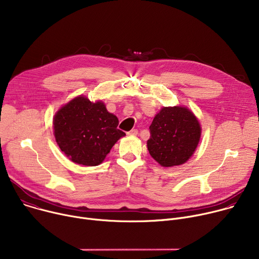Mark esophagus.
I'll use <instances>...</instances> for the list:
<instances>
[{
  "mask_svg": "<svg viewBox=\"0 0 259 259\" xmlns=\"http://www.w3.org/2000/svg\"><path fill=\"white\" fill-rule=\"evenodd\" d=\"M128 134H129V135H137V134H138V130H137V129H132V130H130V131L128 132Z\"/></svg>",
  "mask_w": 259,
  "mask_h": 259,
  "instance_id": "esophagus-1",
  "label": "esophagus"
}]
</instances>
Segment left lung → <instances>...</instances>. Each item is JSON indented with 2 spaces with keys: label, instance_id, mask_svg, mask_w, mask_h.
<instances>
[{
  "label": "left lung",
  "instance_id": "8db88e82",
  "mask_svg": "<svg viewBox=\"0 0 259 259\" xmlns=\"http://www.w3.org/2000/svg\"><path fill=\"white\" fill-rule=\"evenodd\" d=\"M148 150L163 167L178 166L195 152L201 128L194 113L183 106L163 107L150 126Z\"/></svg>",
  "mask_w": 259,
  "mask_h": 259
}]
</instances>
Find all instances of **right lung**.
Instances as JSON below:
<instances>
[{
	"label": "right lung",
	"mask_w": 259,
	"mask_h": 259,
	"mask_svg": "<svg viewBox=\"0 0 259 259\" xmlns=\"http://www.w3.org/2000/svg\"><path fill=\"white\" fill-rule=\"evenodd\" d=\"M119 120L102 101L91 102L78 96L62 106L54 117L56 142L74 163L96 166L125 132L117 129Z\"/></svg>",
	"instance_id": "right-lung-1"
}]
</instances>
